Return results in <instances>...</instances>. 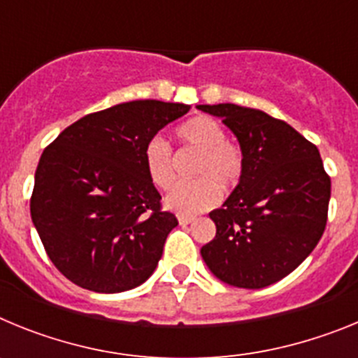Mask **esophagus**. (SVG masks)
Listing matches in <instances>:
<instances>
[{"mask_svg":"<svg viewBox=\"0 0 358 358\" xmlns=\"http://www.w3.org/2000/svg\"><path fill=\"white\" fill-rule=\"evenodd\" d=\"M177 220H179V224H181V226H188V224H192L195 220L194 217H186V215H179V217H177Z\"/></svg>","mask_w":358,"mask_h":358,"instance_id":"1","label":"esophagus"}]
</instances>
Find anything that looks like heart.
I'll return each instance as SVG.
<instances>
[{"label":"heart","mask_w":358,"mask_h":358,"mask_svg":"<svg viewBox=\"0 0 358 358\" xmlns=\"http://www.w3.org/2000/svg\"><path fill=\"white\" fill-rule=\"evenodd\" d=\"M181 150L195 152L192 172L197 179L176 186L166 195V208L177 213L195 215L213 208L220 199V188H235L243 173V154L238 145L227 141L224 127L210 116H195L176 129ZM148 179L159 189H170L177 181L176 159L170 145L152 138L143 148Z\"/></svg>","instance_id":"heart-1"}]
</instances>
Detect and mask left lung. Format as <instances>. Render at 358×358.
<instances>
[{
  "mask_svg": "<svg viewBox=\"0 0 358 358\" xmlns=\"http://www.w3.org/2000/svg\"><path fill=\"white\" fill-rule=\"evenodd\" d=\"M220 116L240 141L243 173L201 255L211 273L240 289H262L314 251L328 220L330 176L314 143L283 120L235 103L199 106Z\"/></svg>",
  "mask_w": 358,
  "mask_h": 358,
  "instance_id": "left-lung-1",
  "label": "left lung"
}]
</instances>
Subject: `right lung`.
Returning <instances> with one entry per match:
<instances>
[{"mask_svg": "<svg viewBox=\"0 0 358 358\" xmlns=\"http://www.w3.org/2000/svg\"><path fill=\"white\" fill-rule=\"evenodd\" d=\"M189 107L134 100L91 113L44 148L30 199L46 255L69 281L123 292L148 280L177 226L148 179L143 148Z\"/></svg>", "mask_w": 358, "mask_h": 358, "instance_id": "obj_1", "label": "right lung"}]
</instances>
